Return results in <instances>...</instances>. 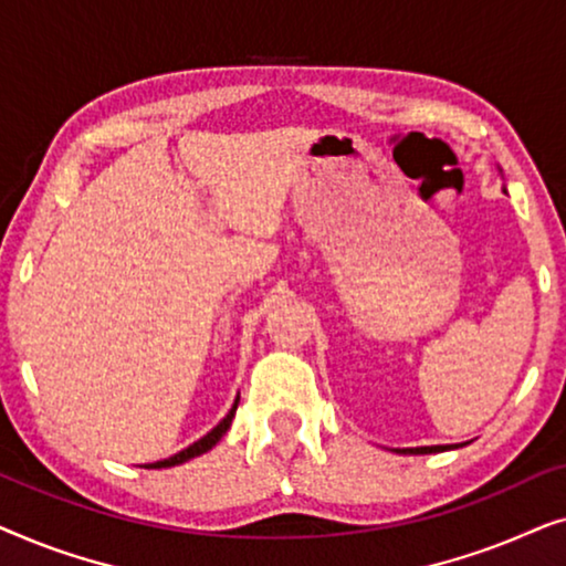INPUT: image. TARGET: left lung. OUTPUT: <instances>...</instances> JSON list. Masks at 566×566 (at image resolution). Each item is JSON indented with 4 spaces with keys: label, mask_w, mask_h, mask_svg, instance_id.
Returning a JSON list of instances; mask_svg holds the SVG:
<instances>
[{
    "label": "left lung",
    "mask_w": 566,
    "mask_h": 566,
    "mask_svg": "<svg viewBox=\"0 0 566 566\" xmlns=\"http://www.w3.org/2000/svg\"><path fill=\"white\" fill-rule=\"evenodd\" d=\"M497 172L502 175V169L497 167ZM467 443H455V446H420V448H401L399 453H412V455H422V453H440V451H453V448H461Z\"/></svg>",
    "instance_id": "8db88e82"
}]
</instances>
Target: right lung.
Masks as SVG:
<instances>
[{"instance_id": "obj_1", "label": "right lung", "mask_w": 566, "mask_h": 566, "mask_svg": "<svg viewBox=\"0 0 566 566\" xmlns=\"http://www.w3.org/2000/svg\"><path fill=\"white\" fill-rule=\"evenodd\" d=\"M237 405H239V394H237L234 405H231V409H229V415L223 417V420H221L219 424H216V428H213L211 432H206V436L200 438V440H196V443H192V446L182 448L180 453L169 455V459H165V461L149 463V469H169V467H180V463H185V461L196 459V455H203V453L211 451V448H213L216 443H219V440H221L223 436H227V430L231 428V420H234V415H237Z\"/></svg>"}]
</instances>
